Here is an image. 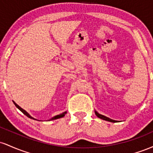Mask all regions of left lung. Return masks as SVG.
<instances>
[{
  "mask_svg": "<svg viewBox=\"0 0 153 153\" xmlns=\"http://www.w3.org/2000/svg\"><path fill=\"white\" fill-rule=\"evenodd\" d=\"M95 114H96V115L97 116V117H99V118L101 119H103V120H105V121H108V122H117V121L113 120V119H111L108 118V117H105V116L100 114L98 113V112L96 111H95Z\"/></svg>",
  "mask_w": 153,
  "mask_h": 153,
  "instance_id": "8db88e82",
  "label": "left lung"
}]
</instances>
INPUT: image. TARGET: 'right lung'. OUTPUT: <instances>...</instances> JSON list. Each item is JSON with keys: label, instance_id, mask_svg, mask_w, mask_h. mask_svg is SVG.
Returning <instances> with one entry per match:
<instances>
[{"label": "right lung", "instance_id": "right-lung-1", "mask_svg": "<svg viewBox=\"0 0 153 153\" xmlns=\"http://www.w3.org/2000/svg\"><path fill=\"white\" fill-rule=\"evenodd\" d=\"M13 103H14V104H15V106H16V107H17V108H19V110H20V111H22L23 114H25V115L26 116V117H29V118H30V119H35L34 118H33V117H31V116H30V115H29V114H28V113H27V112H26L25 110H24V109H23V108H21V107H20V106H19L18 104H16V103L14 102V101H13ZM67 114V111H65V112H63V113H62V114H59V115H57V116H55V117H52V119H50V120H54V119H59V118H62V117H64V116H65V114ZM35 120H36V119H35Z\"/></svg>", "mask_w": 153, "mask_h": 153}]
</instances>
